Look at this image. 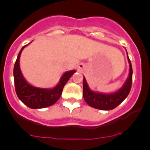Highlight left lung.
Instances as JSON below:
<instances>
[{
  "label": "left lung",
  "mask_w": 150,
  "mask_h": 150,
  "mask_svg": "<svg viewBox=\"0 0 150 150\" xmlns=\"http://www.w3.org/2000/svg\"><path fill=\"white\" fill-rule=\"evenodd\" d=\"M127 52V51H126ZM127 59L129 63V74L126 81L122 88L112 93L105 94L90 89L86 79L83 76V98L85 101L91 107L101 110H110L120 105L126 98L132 88V66L127 52Z\"/></svg>",
  "instance_id": "1"
}]
</instances>
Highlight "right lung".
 <instances>
[{
    "mask_svg": "<svg viewBox=\"0 0 150 150\" xmlns=\"http://www.w3.org/2000/svg\"><path fill=\"white\" fill-rule=\"evenodd\" d=\"M26 46H24L21 49L13 69L15 88L17 96L22 103L31 109H40L53 105L62 95L64 85L76 71L72 70L64 73L61 77L59 83L53 88H43L34 86L26 81L22 75L19 65L21 53Z\"/></svg>",
    "mask_w": 150,
    "mask_h": 150,
    "instance_id": "1",
    "label": "right lung"
}]
</instances>
